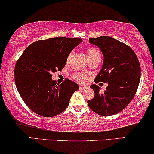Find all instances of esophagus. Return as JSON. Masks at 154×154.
I'll return each instance as SVG.
<instances>
[{
  "label": "esophagus",
  "mask_w": 154,
  "mask_h": 154,
  "mask_svg": "<svg viewBox=\"0 0 154 154\" xmlns=\"http://www.w3.org/2000/svg\"><path fill=\"white\" fill-rule=\"evenodd\" d=\"M87 88H88V86H86V85H82V84L79 85V89H80V90H84V89H86Z\"/></svg>",
  "instance_id": "obj_1"
}]
</instances>
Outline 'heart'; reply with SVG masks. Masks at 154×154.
<instances>
[{
  "label": "heart",
  "mask_w": 154,
  "mask_h": 154,
  "mask_svg": "<svg viewBox=\"0 0 154 154\" xmlns=\"http://www.w3.org/2000/svg\"><path fill=\"white\" fill-rule=\"evenodd\" d=\"M86 55L87 57H88V60L94 59V58H100V51L98 50V48H94V47H91V48H88L86 51ZM71 57V54L68 55L67 58V61L70 60ZM74 78L76 79L77 81H80V82H84V81H86L87 77L86 75L83 73H76L74 75Z\"/></svg>",
  "instance_id": "heart-1"
}]
</instances>
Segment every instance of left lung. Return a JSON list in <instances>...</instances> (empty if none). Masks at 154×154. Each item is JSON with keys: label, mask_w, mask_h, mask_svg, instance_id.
Segmentation results:
<instances>
[{"label": "left lung", "mask_w": 154, "mask_h": 154, "mask_svg": "<svg viewBox=\"0 0 154 154\" xmlns=\"http://www.w3.org/2000/svg\"><path fill=\"white\" fill-rule=\"evenodd\" d=\"M89 43L98 46L103 56V66L95 82L108 83V86L100 94V87L92 84L90 88L95 96L87 103L98 115H115L124 109L135 96L141 78L139 61L128 45L111 37L89 38Z\"/></svg>", "instance_id": "obj_1"}]
</instances>
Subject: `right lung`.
I'll return each mask as SVG.
<instances>
[{
    "label": "right lung",
    "instance_id": "obj_1",
    "mask_svg": "<svg viewBox=\"0 0 154 154\" xmlns=\"http://www.w3.org/2000/svg\"><path fill=\"white\" fill-rule=\"evenodd\" d=\"M81 38L56 37L31 43L17 60L15 83L25 103L31 111L44 117H52L64 111L79 85L66 79L57 84L52 73L65 67L72 50Z\"/></svg>",
    "mask_w": 154,
    "mask_h": 154
}]
</instances>
